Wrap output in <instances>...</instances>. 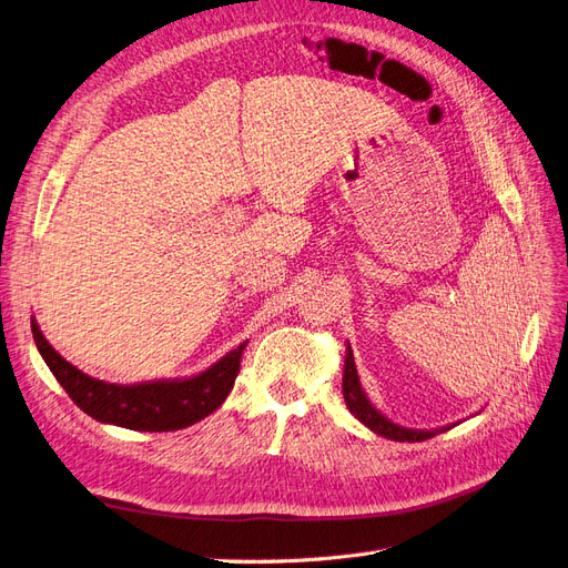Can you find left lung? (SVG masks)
<instances>
[{
    "mask_svg": "<svg viewBox=\"0 0 568 568\" xmlns=\"http://www.w3.org/2000/svg\"><path fill=\"white\" fill-rule=\"evenodd\" d=\"M343 400H346V407L351 409V415L357 422H363L367 428H372L374 434H379V436L390 438V440L419 443V440H426V438H432V436L445 432V428H450V426H443V428H407V426L390 422L386 415H382V412L369 403L367 393L363 390V384H359L351 346L346 348V363H343Z\"/></svg>",
    "mask_w": 568,
    "mask_h": 568,
    "instance_id": "1",
    "label": "left lung"
}]
</instances>
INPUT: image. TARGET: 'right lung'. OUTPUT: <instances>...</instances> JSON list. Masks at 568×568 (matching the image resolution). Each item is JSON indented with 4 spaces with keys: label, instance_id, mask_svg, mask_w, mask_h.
<instances>
[{
    "label": "right lung",
    "instance_id": "1",
    "mask_svg": "<svg viewBox=\"0 0 568 568\" xmlns=\"http://www.w3.org/2000/svg\"><path fill=\"white\" fill-rule=\"evenodd\" d=\"M36 346L71 400L101 424L132 428V432H178L209 417L230 395L239 374V359L246 348L236 346L215 365L184 379H159L142 384H109L84 374L61 357L40 332L38 320H30Z\"/></svg>",
    "mask_w": 568,
    "mask_h": 568
}]
</instances>
